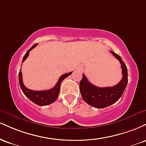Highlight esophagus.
<instances>
[{
  "label": "esophagus",
  "mask_w": 146,
  "mask_h": 146,
  "mask_svg": "<svg viewBox=\"0 0 146 146\" xmlns=\"http://www.w3.org/2000/svg\"><path fill=\"white\" fill-rule=\"evenodd\" d=\"M80 70H81V68H80Z\"/></svg>",
  "instance_id": "obj_1"
}]
</instances>
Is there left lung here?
I'll return each mask as SVG.
<instances>
[{
  "mask_svg": "<svg viewBox=\"0 0 146 146\" xmlns=\"http://www.w3.org/2000/svg\"><path fill=\"white\" fill-rule=\"evenodd\" d=\"M110 53L119 61L122 71V79L115 86L100 88L88 82L84 74L80 83V90L84 101L91 106L104 108L117 102L124 92L128 84V70L121 57L115 52Z\"/></svg>",
  "mask_w": 146,
  "mask_h": 146,
  "instance_id": "obj_1",
  "label": "left lung"
}]
</instances>
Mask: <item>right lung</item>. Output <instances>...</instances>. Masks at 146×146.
Returning <instances> with one entry per match:
<instances>
[{
	"mask_svg": "<svg viewBox=\"0 0 146 146\" xmlns=\"http://www.w3.org/2000/svg\"><path fill=\"white\" fill-rule=\"evenodd\" d=\"M37 45H38L37 43L34 45H33V46L26 52L24 57H23V62H24L25 60L27 59L28 56H29V51H31L33 48L36 47ZM72 73H73V71L68 73H65V74L62 75V76L59 78V80H58L56 86L53 87V88H52L51 89L40 90V91H39V90H30L25 86L23 82V75H22L21 69L19 71L18 80H19V83L20 86H21V90H23V93H24L27 98H29L31 102H33V103H35L37 105L46 106L53 103V102L57 100V98H58L60 93V85H61V82L65 78H67L68 76H69Z\"/></svg>",
	"mask_w": 146,
	"mask_h": 146,
	"instance_id": "obj_1",
	"label": "right lung"
}]
</instances>
